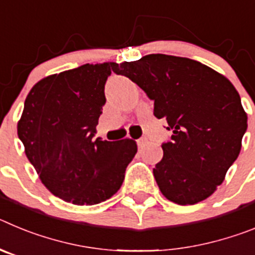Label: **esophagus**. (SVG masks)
Masks as SVG:
<instances>
[{
  "label": "esophagus",
  "mask_w": 255,
  "mask_h": 255,
  "mask_svg": "<svg viewBox=\"0 0 255 255\" xmlns=\"http://www.w3.org/2000/svg\"><path fill=\"white\" fill-rule=\"evenodd\" d=\"M136 143H138L139 147H143L144 144L147 143V138H140V139H138V141H136Z\"/></svg>",
  "instance_id": "34e87169"
}]
</instances>
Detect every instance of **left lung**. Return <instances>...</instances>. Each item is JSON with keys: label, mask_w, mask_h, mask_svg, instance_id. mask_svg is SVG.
<instances>
[{"label": "left lung", "mask_w": 255, "mask_h": 255, "mask_svg": "<svg viewBox=\"0 0 255 255\" xmlns=\"http://www.w3.org/2000/svg\"><path fill=\"white\" fill-rule=\"evenodd\" d=\"M112 70L138 84L167 121L171 140L153 168L159 190L180 206L207 199L236 161L248 128L242 100L229 79L195 60L147 55Z\"/></svg>", "instance_id": "1"}]
</instances>
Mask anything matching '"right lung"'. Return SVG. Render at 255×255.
I'll use <instances>...</instances> for the list:
<instances>
[{
    "label": "right lung",
    "instance_id": "1",
    "mask_svg": "<svg viewBox=\"0 0 255 255\" xmlns=\"http://www.w3.org/2000/svg\"><path fill=\"white\" fill-rule=\"evenodd\" d=\"M111 67L112 62L85 64L42 79L29 92L17 123L19 139L42 182L78 206L110 199L138 150L131 139H94Z\"/></svg>",
    "mask_w": 255,
    "mask_h": 255
}]
</instances>
